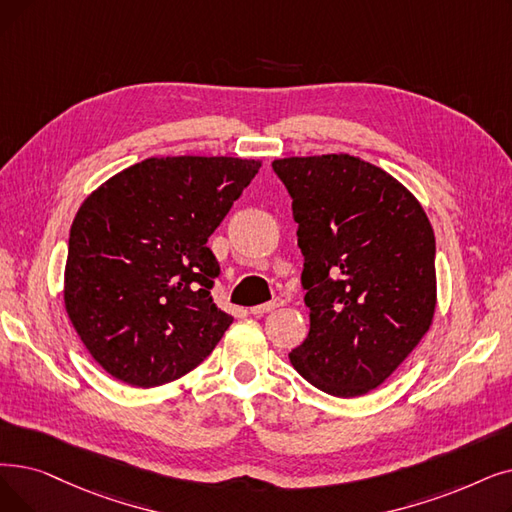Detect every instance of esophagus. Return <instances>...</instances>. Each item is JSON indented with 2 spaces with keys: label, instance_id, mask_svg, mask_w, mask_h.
Returning a JSON list of instances; mask_svg holds the SVG:
<instances>
[{
  "label": "esophagus",
  "instance_id": "esophagus-1",
  "mask_svg": "<svg viewBox=\"0 0 512 512\" xmlns=\"http://www.w3.org/2000/svg\"><path fill=\"white\" fill-rule=\"evenodd\" d=\"M282 305H284V299L276 297V299H272L270 303H263V305H255V307H251V314H253V316H263V314H268V311L278 309V307H282Z\"/></svg>",
  "mask_w": 512,
  "mask_h": 512
}]
</instances>
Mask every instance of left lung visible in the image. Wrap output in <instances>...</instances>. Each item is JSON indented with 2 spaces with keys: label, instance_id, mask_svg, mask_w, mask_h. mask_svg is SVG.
I'll return each instance as SVG.
<instances>
[{
  "label": "left lung",
  "instance_id": "obj_1",
  "mask_svg": "<svg viewBox=\"0 0 512 512\" xmlns=\"http://www.w3.org/2000/svg\"><path fill=\"white\" fill-rule=\"evenodd\" d=\"M293 196L307 339L288 353L324 393L383 385L427 335L437 305L435 234L416 196L351 154L272 163Z\"/></svg>",
  "mask_w": 512,
  "mask_h": 512
}]
</instances>
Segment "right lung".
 Wrapping results in <instances>:
<instances>
[{
  "instance_id": "right-lung-1",
  "label": "right lung",
  "mask_w": 512,
  "mask_h": 512,
  "mask_svg": "<svg viewBox=\"0 0 512 512\" xmlns=\"http://www.w3.org/2000/svg\"><path fill=\"white\" fill-rule=\"evenodd\" d=\"M261 161L165 157L131 165L79 207L64 268V307L92 358L131 387L194 370L232 324L211 299L207 247Z\"/></svg>"
}]
</instances>
